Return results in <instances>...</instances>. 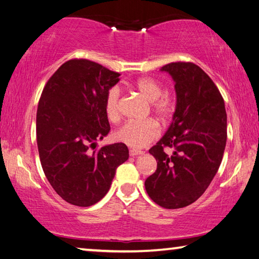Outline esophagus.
Returning a JSON list of instances; mask_svg holds the SVG:
<instances>
[{"label":"esophagus","instance_id":"obj_1","mask_svg":"<svg viewBox=\"0 0 259 259\" xmlns=\"http://www.w3.org/2000/svg\"><path fill=\"white\" fill-rule=\"evenodd\" d=\"M143 151H138V150H130L129 151V154L130 156H137V155H142L143 154Z\"/></svg>","mask_w":259,"mask_h":259}]
</instances>
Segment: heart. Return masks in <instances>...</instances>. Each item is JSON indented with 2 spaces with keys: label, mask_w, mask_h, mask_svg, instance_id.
Wrapping results in <instances>:
<instances>
[{
  "label": "heart",
  "mask_w": 259,
  "mask_h": 259,
  "mask_svg": "<svg viewBox=\"0 0 259 259\" xmlns=\"http://www.w3.org/2000/svg\"><path fill=\"white\" fill-rule=\"evenodd\" d=\"M134 88L151 102L153 112L162 122L169 119L174 111V100L169 95L162 94L161 85L152 77H140L134 83ZM120 89L113 87L105 99V113L109 121H116L120 117ZM159 126L151 120L128 121L116 130L115 137L133 148H144L159 136Z\"/></svg>",
  "instance_id": "1"
}]
</instances>
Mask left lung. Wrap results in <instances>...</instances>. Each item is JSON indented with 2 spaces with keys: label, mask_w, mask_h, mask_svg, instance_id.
Listing matches in <instances>:
<instances>
[{
  "label": "left lung",
  "mask_w": 259,
  "mask_h": 259,
  "mask_svg": "<svg viewBox=\"0 0 259 259\" xmlns=\"http://www.w3.org/2000/svg\"><path fill=\"white\" fill-rule=\"evenodd\" d=\"M161 71L172 77L177 103L171 124L148 151L157 168L145 188L160 207L178 209L195 202L217 174L226 145L227 115L218 88L198 65L177 61ZM166 147L172 155L164 152Z\"/></svg>",
  "instance_id": "1"
}]
</instances>
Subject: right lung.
<instances>
[{
	"mask_svg": "<svg viewBox=\"0 0 259 259\" xmlns=\"http://www.w3.org/2000/svg\"><path fill=\"white\" fill-rule=\"evenodd\" d=\"M120 74L88 59H71L47 82L36 113L38 155L46 177L61 199L77 207L102 200L116 168L129 157L123 143L96 142L111 130L105 99Z\"/></svg>",
	"mask_w": 259,
	"mask_h": 259,
	"instance_id": "right-lung-1",
	"label": "right lung"
}]
</instances>
